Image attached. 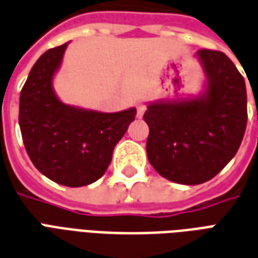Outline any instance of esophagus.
Wrapping results in <instances>:
<instances>
[{
    "mask_svg": "<svg viewBox=\"0 0 258 258\" xmlns=\"http://www.w3.org/2000/svg\"><path fill=\"white\" fill-rule=\"evenodd\" d=\"M136 108H137V116H139V118H142V116L144 115L146 110H147V106H146L144 103H139Z\"/></svg>",
    "mask_w": 258,
    "mask_h": 258,
    "instance_id": "1",
    "label": "esophagus"
}]
</instances>
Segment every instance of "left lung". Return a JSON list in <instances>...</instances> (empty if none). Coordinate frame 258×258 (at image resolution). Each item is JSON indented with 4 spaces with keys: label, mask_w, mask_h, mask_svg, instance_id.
<instances>
[{
    "label": "left lung",
    "mask_w": 258,
    "mask_h": 258,
    "mask_svg": "<svg viewBox=\"0 0 258 258\" xmlns=\"http://www.w3.org/2000/svg\"><path fill=\"white\" fill-rule=\"evenodd\" d=\"M208 77L205 96L150 104L147 157L173 183L195 185L213 178L239 150L247 123L245 80L227 54L201 49Z\"/></svg>",
    "instance_id": "8db88e82"
}]
</instances>
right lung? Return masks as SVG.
Masks as SVG:
<instances>
[{"label": "right lung", "instance_id": "1", "mask_svg": "<svg viewBox=\"0 0 258 258\" xmlns=\"http://www.w3.org/2000/svg\"><path fill=\"white\" fill-rule=\"evenodd\" d=\"M67 44L46 50L20 92L19 125L34 166L67 187L92 184L104 174L116 143L135 121L136 108L99 112L67 106L56 97L52 78Z\"/></svg>", "mask_w": 258, "mask_h": 258}]
</instances>
